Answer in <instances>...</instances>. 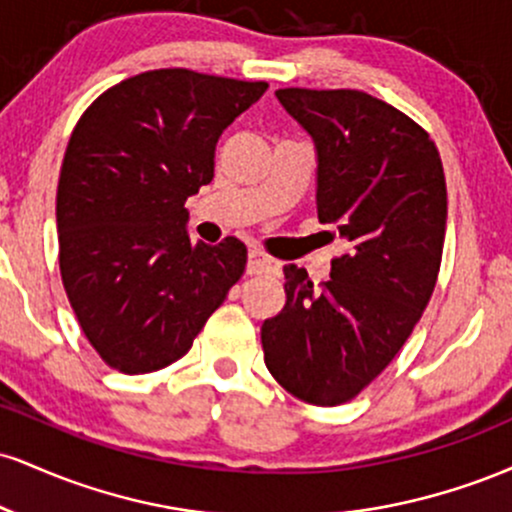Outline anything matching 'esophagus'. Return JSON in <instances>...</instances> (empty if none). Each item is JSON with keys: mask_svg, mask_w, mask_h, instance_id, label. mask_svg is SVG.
Returning a JSON list of instances; mask_svg holds the SVG:
<instances>
[{"mask_svg": "<svg viewBox=\"0 0 512 512\" xmlns=\"http://www.w3.org/2000/svg\"><path fill=\"white\" fill-rule=\"evenodd\" d=\"M276 262L269 260L267 255H262L260 250H250L248 255V274H264V272H274Z\"/></svg>", "mask_w": 512, "mask_h": 512, "instance_id": "1", "label": "esophagus"}]
</instances>
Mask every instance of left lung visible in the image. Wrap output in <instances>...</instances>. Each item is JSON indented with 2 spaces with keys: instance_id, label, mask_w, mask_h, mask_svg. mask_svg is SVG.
<instances>
[{
  "instance_id": "left-lung-1",
  "label": "left lung",
  "mask_w": 512,
  "mask_h": 512,
  "mask_svg": "<svg viewBox=\"0 0 512 512\" xmlns=\"http://www.w3.org/2000/svg\"><path fill=\"white\" fill-rule=\"evenodd\" d=\"M313 137L317 219L349 243L315 289L286 264V305L262 325L274 380L317 407L368 387L409 339L436 289L448 219L440 154L424 127L354 88H279Z\"/></svg>"
}]
</instances>
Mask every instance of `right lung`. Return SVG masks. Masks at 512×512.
Masks as SVG:
<instances>
[{
	"mask_svg": "<svg viewBox=\"0 0 512 512\" xmlns=\"http://www.w3.org/2000/svg\"><path fill=\"white\" fill-rule=\"evenodd\" d=\"M264 91L154 69L108 88L76 122L57 185L60 274L110 368L139 375L178 361L243 276L245 245L192 243L185 202L214 178L223 129Z\"/></svg>",
	"mask_w": 512,
	"mask_h": 512,
	"instance_id": "right-lung-1",
	"label": "right lung"
}]
</instances>
